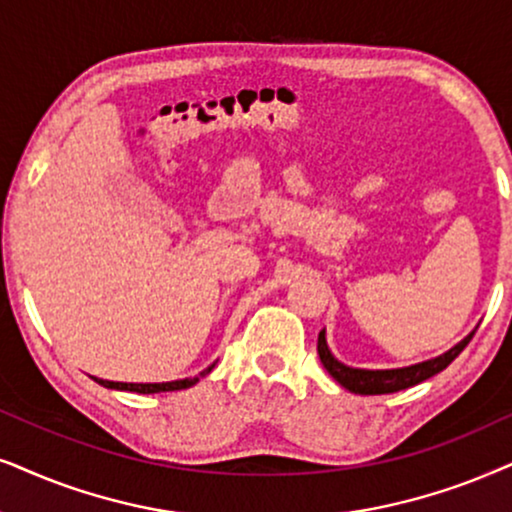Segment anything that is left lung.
Returning a JSON list of instances; mask_svg holds the SVG:
<instances>
[{"instance_id":"obj_1","label":"left lung","mask_w":512,"mask_h":512,"mask_svg":"<svg viewBox=\"0 0 512 512\" xmlns=\"http://www.w3.org/2000/svg\"><path fill=\"white\" fill-rule=\"evenodd\" d=\"M472 335H475V331L465 335V338L458 342V345L451 347L449 352L439 354V357L430 361H423V364H413L404 368H385V371H368V368H352L342 364V361L333 357L331 349H328L326 331L319 333V345H316V349H319V359L323 368H326V371L331 373L342 387H345V390L354 394H390V392H399V390H406V387L423 383V380H428L439 371H444V368L463 352L465 345L472 340Z\"/></svg>"}]
</instances>
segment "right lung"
Here are the masks:
<instances>
[{"label": "right lung", "instance_id": "1", "mask_svg": "<svg viewBox=\"0 0 512 512\" xmlns=\"http://www.w3.org/2000/svg\"><path fill=\"white\" fill-rule=\"evenodd\" d=\"M215 364L200 371L196 378H184V380H172V383H113V380H101L94 378L96 383L108 387V390H127V392H139V394H155V392H174V390H186V387L196 385L198 378H203L205 373H210Z\"/></svg>", "mask_w": 512, "mask_h": 512}]
</instances>
